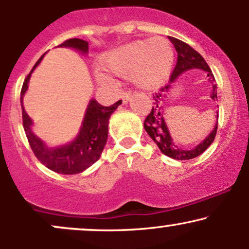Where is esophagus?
I'll return each mask as SVG.
<instances>
[{
  "mask_svg": "<svg viewBox=\"0 0 249 249\" xmlns=\"http://www.w3.org/2000/svg\"><path fill=\"white\" fill-rule=\"evenodd\" d=\"M131 97H132V93L124 91V92L122 93V101H123V103H124V104H126V103L131 99Z\"/></svg>",
  "mask_w": 249,
  "mask_h": 249,
  "instance_id": "obj_1",
  "label": "esophagus"
}]
</instances>
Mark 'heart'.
I'll return each instance as SVG.
<instances>
[{
    "instance_id": "1",
    "label": "heart",
    "mask_w": 249,
    "mask_h": 249,
    "mask_svg": "<svg viewBox=\"0 0 249 249\" xmlns=\"http://www.w3.org/2000/svg\"><path fill=\"white\" fill-rule=\"evenodd\" d=\"M173 48L164 37L136 41L110 51L101 58L102 69L131 78L142 89L160 85L172 69Z\"/></svg>"
}]
</instances>
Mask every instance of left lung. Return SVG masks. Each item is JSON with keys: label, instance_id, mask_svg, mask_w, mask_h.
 Wrapping results in <instances>:
<instances>
[{"label": "left lung", "instance_id": "1", "mask_svg": "<svg viewBox=\"0 0 249 249\" xmlns=\"http://www.w3.org/2000/svg\"><path fill=\"white\" fill-rule=\"evenodd\" d=\"M170 41L172 42V44L176 48L177 53H178V59H177V64L174 67L170 76V82L172 83L178 78V76L184 71L188 69H202L207 71V77L211 82L214 81V76L211 71L210 67L202 58V56L200 55L198 51H196L192 47L186 44L185 42L180 41L178 38H174V37H168ZM170 88V85L160 88V91L158 93L156 92V95H153V101H154V107H152V110L150 111L146 118L144 122V127L148 133V136L153 139V142L158 145V147L160 148V151L166 156L171 157L173 159H178V160H188V159H193L196 157H198L202 152L207 150L208 146L214 142L216 136V130H218V121H216L215 127L211 132L210 136L205 139L204 142H200L198 146H196L192 150H182L177 146L174 144L172 138H171L170 133L165 124L164 118L162 116L165 115L164 110L161 107V99L164 98V93L166 92L167 89ZM212 98L214 101H218V97H216V85H213V92H212ZM219 118V116H216Z\"/></svg>", "mask_w": 249, "mask_h": 249}]
</instances>
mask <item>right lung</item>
I'll list each match as a JSON object with an SVG mask.
<instances>
[{"instance_id":"right-lung-1","label":"right lung","mask_w":249,"mask_h":249,"mask_svg":"<svg viewBox=\"0 0 249 249\" xmlns=\"http://www.w3.org/2000/svg\"><path fill=\"white\" fill-rule=\"evenodd\" d=\"M59 47H71L82 51V53H88L89 43L81 38H70L59 44ZM42 57L34 65L33 70L41 62ZM33 70H31V72H33ZM31 72L25 77L21 90L23 127L31 150H33L36 158L44 166H47L53 172L63 174H76L83 172L91 165L95 164L101 157L103 148H104L107 141L108 119H110V116L112 115L113 111L118 107V105H121L122 101H118L111 107H103L95 99L90 101L81 131H79L75 141L71 142L70 144L64 145V146L49 148L45 146V144L41 139L37 138L35 134L31 132L30 126L33 123L24 111L23 103H22L25 91L28 89V82H29Z\"/></svg>"}]
</instances>
